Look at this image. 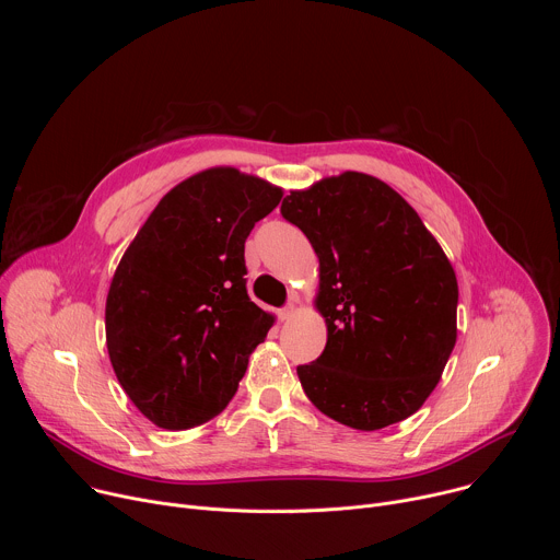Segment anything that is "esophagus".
<instances>
[{
  "label": "esophagus",
  "mask_w": 560,
  "mask_h": 560,
  "mask_svg": "<svg viewBox=\"0 0 560 560\" xmlns=\"http://www.w3.org/2000/svg\"><path fill=\"white\" fill-rule=\"evenodd\" d=\"M294 303H290V305H285L283 310H279V318H281V322H288V318H292L294 316Z\"/></svg>",
  "instance_id": "34e87169"
}]
</instances>
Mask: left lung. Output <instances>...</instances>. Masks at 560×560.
<instances>
[{
    "label": "left lung",
    "instance_id": "8db88e82",
    "mask_svg": "<svg viewBox=\"0 0 560 560\" xmlns=\"http://www.w3.org/2000/svg\"><path fill=\"white\" fill-rule=\"evenodd\" d=\"M281 214L318 259L324 354L296 374L316 410L363 432L412 417L456 343L458 283L417 210L385 182L341 173L290 190Z\"/></svg>",
    "mask_w": 560,
    "mask_h": 560
}]
</instances>
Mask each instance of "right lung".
<instances>
[{
	"label": "right lung",
	"mask_w": 560,
	"mask_h": 560,
	"mask_svg": "<svg viewBox=\"0 0 560 560\" xmlns=\"http://www.w3.org/2000/svg\"><path fill=\"white\" fill-rule=\"evenodd\" d=\"M283 188L230 166L201 171L156 203L106 296V348L135 408L164 430L223 412L275 314L246 290V238Z\"/></svg>",
	"instance_id": "right-lung-1"
}]
</instances>
